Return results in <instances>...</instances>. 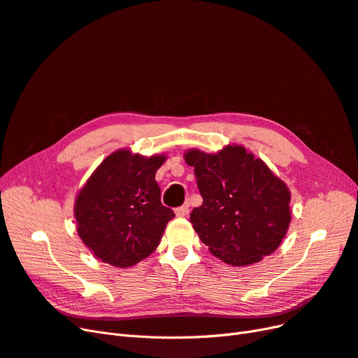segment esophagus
I'll list each match as a JSON object with an SVG mask.
<instances>
[{"label":"esophagus","mask_w":358,"mask_h":358,"mask_svg":"<svg viewBox=\"0 0 358 358\" xmlns=\"http://www.w3.org/2000/svg\"><path fill=\"white\" fill-rule=\"evenodd\" d=\"M175 213H176V216H180V218H183V216H188V213H189L188 204L187 206H180V208H178L175 210Z\"/></svg>","instance_id":"1"}]
</instances>
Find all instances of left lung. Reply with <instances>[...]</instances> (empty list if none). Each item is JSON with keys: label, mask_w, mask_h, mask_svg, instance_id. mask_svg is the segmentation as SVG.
Segmentation results:
<instances>
[{"label": "left lung", "mask_w": 358, "mask_h": 358, "mask_svg": "<svg viewBox=\"0 0 358 358\" xmlns=\"http://www.w3.org/2000/svg\"><path fill=\"white\" fill-rule=\"evenodd\" d=\"M203 197L189 221L210 252L231 266L258 263L272 254L291 221L289 191L264 162L243 146L218 154H185Z\"/></svg>", "instance_id": "1"}]
</instances>
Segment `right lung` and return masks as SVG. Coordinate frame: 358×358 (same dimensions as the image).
I'll return each mask as SVG.
<instances>
[{
  "mask_svg": "<svg viewBox=\"0 0 358 358\" xmlns=\"http://www.w3.org/2000/svg\"><path fill=\"white\" fill-rule=\"evenodd\" d=\"M164 155L150 158L121 149L107 157L80 189L74 204L78 233L94 255L129 267L152 254L175 218L162 206L155 173Z\"/></svg>",
  "mask_w": 358,
  "mask_h": 358,
  "instance_id": "add662e5",
  "label": "right lung"
}]
</instances>
